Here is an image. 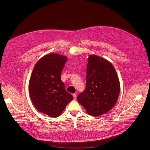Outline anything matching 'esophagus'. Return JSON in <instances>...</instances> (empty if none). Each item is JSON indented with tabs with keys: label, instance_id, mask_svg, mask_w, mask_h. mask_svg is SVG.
Wrapping results in <instances>:
<instances>
[{
	"label": "esophagus",
	"instance_id": "34e87169",
	"mask_svg": "<svg viewBox=\"0 0 150 150\" xmlns=\"http://www.w3.org/2000/svg\"><path fill=\"white\" fill-rule=\"evenodd\" d=\"M72 96L74 97V99L76 100V93H74Z\"/></svg>",
	"mask_w": 150,
	"mask_h": 150
}]
</instances>
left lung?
Instances as JSON below:
<instances>
[{
	"label": "left lung",
	"mask_w": 150,
	"mask_h": 150,
	"mask_svg": "<svg viewBox=\"0 0 150 150\" xmlns=\"http://www.w3.org/2000/svg\"><path fill=\"white\" fill-rule=\"evenodd\" d=\"M120 91V81L113 64L99 56L89 55L86 88L77 96L87 112L99 116L110 111L116 104Z\"/></svg>",
	"instance_id": "left-lung-1"
}]
</instances>
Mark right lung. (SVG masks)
Masks as SVG:
<instances>
[{"mask_svg": "<svg viewBox=\"0 0 150 150\" xmlns=\"http://www.w3.org/2000/svg\"><path fill=\"white\" fill-rule=\"evenodd\" d=\"M67 60L65 56L50 53L35 64L29 83L31 100L40 112L56 118L73 100L65 90L61 74Z\"/></svg>", "mask_w": 150, "mask_h": 150, "instance_id": "1", "label": "right lung"}]
</instances>
